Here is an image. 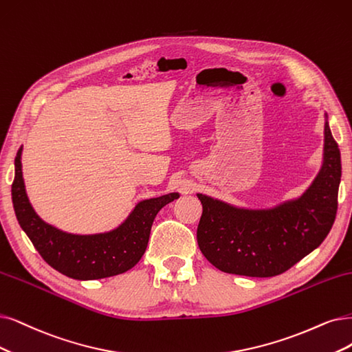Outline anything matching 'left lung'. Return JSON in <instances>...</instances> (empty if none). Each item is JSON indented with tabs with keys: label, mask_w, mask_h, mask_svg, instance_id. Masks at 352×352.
I'll use <instances>...</instances> for the list:
<instances>
[{
	"label": "left lung",
	"mask_w": 352,
	"mask_h": 352,
	"mask_svg": "<svg viewBox=\"0 0 352 352\" xmlns=\"http://www.w3.org/2000/svg\"><path fill=\"white\" fill-rule=\"evenodd\" d=\"M341 173V152L327 122L322 169L300 199L271 210H243L197 194L203 204L200 251L229 274H283L328 236L336 217Z\"/></svg>",
	"instance_id": "obj_1"
}]
</instances>
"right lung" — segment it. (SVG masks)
Here are the masks:
<instances>
[{
	"instance_id": "1",
	"label": "right lung",
	"mask_w": 352,
	"mask_h": 352,
	"mask_svg": "<svg viewBox=\"0 0 352 352\" xmlns=\"http://www.w3.org/2000/svg\"><path fill=\"white\" fill-rule=\"evenodd\" d=\"M21 151L16 156V175L11 186L12 204L21 229L45 261L60 274L75 280H97L135 267L149 241L155 216L178 199V192L140 201L126 222L109 233L71 235L45 223L28 199L21 173Z\"/></svg>"
}]
</instances>
